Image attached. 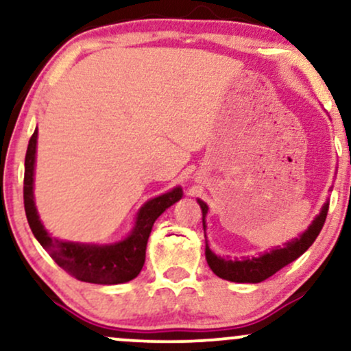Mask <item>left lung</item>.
Returning a JSON list of instances; mask_svg holds the SVG:
<instances>
[{"mask_svg": "<svg viewBox=\"0 0 351 351\" xmlns=\"http://www.w3.org/2000/svg\"><path fill=\"white\" fill-rule=\"evenodd\" d=\"M202 210V226H204V217L208 214V206L204 201L197 199ZM328 213V202H325L322 210L317 217L314 219V222L311 223L309 229L304 232L302 235H299L298 239H293L291 242L285 243L282 248H273L271 252L263 253L261 256L256 258H243V260H229V258H221V256L214 255L210 252L209 245H206V260H208L209 268L213 269L214 274H217L219 278L227 281L234 282H261L267 278L273 276L274 273L280 271L281 268H285L286 265L293 263L294 260L299 258L307 248L314 243V240L317 239V235L322 230L325 217ZM206 230V226H204ZM206 237V234H204Z\"/></svg>", "mask_w": 351, "mask_h": 351, "instance_id": "left-lung-1", "label": "left lung"}]
</instances>
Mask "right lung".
Wrapping results in <instances>:
<instances>
[{"mask_svg":"<svg viewBox=\"0 0 351 351\" xmlns=\"http://www.w3.org/2000/svg\"><path fill=\"white\" fill-rule=\"evenodd\" d=\"M37 129L34 130L26 152V170H24V209L29 227L34 237L58 267L70 273L71 276L84 282L95 285H119L134 280L145 261V248L149 242L152 227L165 209L181 199V188L171 189L162 196L154 197L142 206L137 214V221L128 239L112 245H90L65 242V240L52 239L44 229L37 216L34 204V163H36Z\"/></svg>","mask_w":351,"mask_h":351,"instance_id":"1","label":"right lung"}]
</instances>
